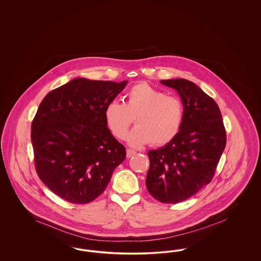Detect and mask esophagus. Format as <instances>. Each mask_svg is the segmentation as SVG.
Instances as JSON below:
<instances>
[{
  "label": "esophagus",
  "instance_id": "esophagus-1",
  "mask_svg": "<svg viewBox=\"0 0 261 261\" xmlns=\"http://www.w3.org/2000/svg\"><path fill=\"white\" fill-rule=\"evenodd\" d=\"M135 153H136V151H135V150H133V149H128L126 150V156H127V158H131V156H133Z\"/></svg>",
  "mask_w": 261,
  "mask_h": 261
}]
</instances>
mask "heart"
<instances>
[{
    "label": "heart",
    "instance_id": "b5f03b06",
    "mask_svg": "<svg viewBox=\"0 0 261 261\" xmlns=\"http://www.w3.org/2000/svg\"><path fill=\"white\" fill-rule=\"evenodd\" d=\"M135 118L136 127L126 137L132 147L146 144L163 146L172 141L183 123L184 110L180 99L145 82L129 89L125 102L110 101L105 109V119L112 135L123 139Z\"/></svg>",
    "mask_w": 261,
    "mask_h": 261
}]
</instances>
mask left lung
I'll return each mask as SVG.
<instances>
[{"instance_id":"8db88e82","label":"left lung","mask_w":261,"mask_h":261,"mask_svg":"<svg viewBox=\"0 0 261 261\" xmlns=\"http://www.w3.org/2000/svg\"><path fill=\"white\" fill-rule=\"evenodd\" d=\"M161 83L178 92L184 118L172 141L148 152L146 185L154 199L177 203L211 183L226 146V131L217 103L195 83L182 78Z\"/></svg>"}]
</instances>
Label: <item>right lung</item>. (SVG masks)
<instances>
[{"label":"right lung","instance_id":"add662e5","mask_svg":"<svg viewBox=\"0 0 261 261\" xmlns=\"http://www.w3.org/2000/svg\"><path fill=\"white\" fill-rule=\"evenodd\" d=\"M126 84L75 78L41 101L31 124L35 168L62 199L91 202L124 162L126 149L108 128L105 109Z\"/></svg>","mask_w":261,"mask_h":261}]
</instances>
